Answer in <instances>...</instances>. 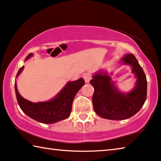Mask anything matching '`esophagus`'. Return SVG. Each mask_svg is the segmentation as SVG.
Masks as SVG:
<instances>
[{
	"instance_id": "esophagus-1",
	"label": "esophagus",
	"mask_w": 161,
	"mask_h": 161,
	"mask_svg": "<svg viewBox=\"0 0 161 161\" xmlns=\"http://www.w3.org/2000/svg\"><path fill=\"white\" fill-rule=\"evenodd\" d=\"M83 77L84 80H85L86 83H89V81H90L91 79V75L89 74V73H86V74L83 75Z\"/></svg>"
}]
</instances>
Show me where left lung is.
<instances>
[{"mask_svg":"<svg viewBox=\"0 0 161 161\" xmlns=\"http://www.w3.org/2000/svg\"><path fill=\"white\" fill-rule=\"evenodd\" d=\"M122 60L133 67L138 78L133 90L127 94L120 93L110 81V77L98 73L90 83L94 87L93 105L99 116L110 120H124L132 117L143 106L147 97V80L143 68L133 54H127Z\"/></svg>","mask_w":161,"mask_h":161,"instance_id":"1","label":"left lung"}]
</instances>
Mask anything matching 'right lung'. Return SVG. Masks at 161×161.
Wrapping results in <instances>:
<instances>
[{
	"instance_id": "add662e5",
	"label": "right lung",
	"mask_w": 161,
	"mask_h": 161,
	"mask_svg": "<svg viewBox=\"0 0 161 161\" xmlns=\"http://www.w3.org/2000/svg\"><path fill=\"white\" fill-rule=\"evenodd\" d=\"M32 56L33 54L30 53L25 59H28ZM23 69V66L18 70L16 76ZM84 84L85 81L83 78L68 83L54 99L41 103H32L23 98L18 93L16 84H15V91L18 103L26 115L38 122L50 124L64 120L69 116L75 96Z\"/></svg>"
}]
</instances>
